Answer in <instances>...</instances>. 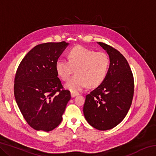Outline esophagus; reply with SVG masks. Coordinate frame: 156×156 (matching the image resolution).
Masks as SVG:
<instances>
[{"instance_id":"34e87169","label":"esophagus","mask_w":156,"mask_h":156,"mask_svg":"<svg viewBox=\"0 0 156 156\" xmlns=\"http://www.w3.org/2000/svg\"><path fill=\"white\" fill-rule=\"evenodd\" d=\"M78 93H73V92H71V96H72V98H74L76 96H78Z\"/></svg>"}]
</instances>
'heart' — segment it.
<instances>
[{"mask_svg":"<svg viewBox=\"0 0 156 156\" xmlns=\"http://www.w3.org/2000/svg\"><path fill=\"white\" fill-rule=\"evenodd\" d=\"M67 58L58 60L56 70L62 80H67L75 69L76 74L65 84L66 89L73 93L83 90L88 85L96 87L107 77L110 60L105 52L76 46L68 51Z\"/></svg>","mask_w":156,"mask_h":156,"instance_id":"obj_1","label":"heart"}]
</instances>
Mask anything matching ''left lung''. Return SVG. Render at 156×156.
I'll list each match as a JSON object with an SVG mask.
<instances>
[{
	"mask_svg": "<svg viewBox=\"0 0 156 156\" xmlns=\"http://www.w3.org/2000/svg\"><path fill=\"white\" fill-rule=\"evenodd\" d=\"M97 43L109 55L110 65L105 80L86 96L83 113L91 126L106 131L117 126L127 114L133 99L134 82L122 54L107 44Z\"/></svg>",
	"mask_w": 156,
	"mask_h": 156,
	"instance_id": "obj_1",
	"label": "left lung"
}]
</instances>
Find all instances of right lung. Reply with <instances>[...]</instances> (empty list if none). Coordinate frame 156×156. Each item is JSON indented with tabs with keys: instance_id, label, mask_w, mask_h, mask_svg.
I'll return each instance as SVG.
<instances>
[{
	"instance_id": "1",
	"label": "right lung",
	"mask_w": 156,
	"mask_h": 156,
	"mask_svg": "<svg viewBox=\"0 0 156 156\" xmlns=\"http://www.w3.org/2000/svg\"><path fill=\"white\" fill-rule=\"evenodd\" d=\"M65 41L34 47L18 66L14 96L23 117L35 130L50 131L58 126L71 99L58 78L56 62L69 45Z\"/></svg>"
}]
</instances>
